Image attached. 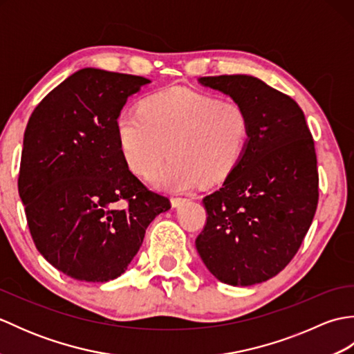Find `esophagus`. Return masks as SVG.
Instances as JSON below:
<instances>
[{
	"instance_id": "obj_1",
	"label": "esophagus",
	"mask_w": 354,
	"mask_h": 354,
	"mask_svg": "<svg viewBox=\"0 0 354 354\" xmlns=\"http://www.w3.org/2000/svg\"><path fill=\"white\" fill-rule=\"evenodd\" d=\"M187 201H189L187 198H179V196L171 198V205H173V207H181L183 204H185Z\"/></svg>"
}]
</instances>
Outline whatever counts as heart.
<instances>
[{
	"label": "heart",
	"instance_id": "b5f03b06",
	"mask_svg": "<svg viewBox=\"0 0 354 354\" xmlns=\"http://www.w3.org/2000/svg\"><path fill=\"white\" fill-rule=\"evenodd\" d=\"M122 155L135 175L156 178L164 190H190L227 179L250 140V115L234 100L184 86L147 95L140 109L123 111L115 122Z\"/></svg>",
	"mask_w": 354,
	"mask_h": 354
}]
</instances>
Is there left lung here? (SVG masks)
<instances>
[{"label":"left lung","mask_w":354,"mask_h":354,"mask_svg":"<svg viewBox=\"0 0 354 354\" xmlns=\"http://www.w3.org/2000/svg\"><path fill=\"white\" fill-rule=\"evenodd\" d=\"M250 115L242 160L204 202L196 250L217 280L251 286L275 277L295 257L318 207L312 133L292 97L245 74L201 77Z\"/></svg>","instance_id":"obj_1"}]
</instances>
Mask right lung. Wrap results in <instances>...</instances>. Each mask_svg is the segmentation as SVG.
<instances>
[{"label":"right lung","instance_id":"obj_1","mask_svg":"<svg viewBox=\"0 0 354 354\" xmlns=\"http://www.w3.org/2000/svg\"><path fill=\"white\" fill-rule=\"evenodd\" d=\"M150 80L84 68L44 97L28 120L18 190L44 259L80 281L122 275L149 223L171 207L127 167L115 122Z\"/></svg>","mask_w":354,"mask_h":354}]
</instances>
